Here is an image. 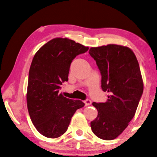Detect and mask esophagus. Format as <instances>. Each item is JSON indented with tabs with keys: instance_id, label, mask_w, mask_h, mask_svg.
Masks as SVG:
<instances>
[{
	"instance_id": "34e87169",
	"label": "esophagus",
	"mask_w": 157,
	"mask_h": 157,
	"mask_svg": "<svg viewBox=\"0 0 157 157\" xmlns=\"http://www.w3.org/2000/svg\"><path fill=\"white\" fill-rule=\"evenodd\" d=\"M84 104H85V106H89V105L91 104V101L90 99H86L84 101Z\"/></svg>"
}]
</instances>
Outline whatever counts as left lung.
<instances>
[{"label": "left lung", "instance_id": "8db88e82", "mask_svg": "<svg viewBox=\"0 0 157 157\" xmlns=\"http://www.w3.org/2000/svg\"><path fill=\"white\" fill-rule=\"evenodd\" d=\"M88 53L101 75V88L109 93L104 103L92 104L98 111L90 122L93 133L113 140L126 129L135 115L143 94L144 82L135 53L117 44L91 47Z\"/></svg>", "mask_w": 157, "mask_h": 157}]
</instances>
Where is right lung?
Wrapping results in <instances>:
<instances>
[{"instance_id":"1","label":"right lung","mask_w":157,"mask_h":157,"mask_svg":"<svg viewBox=\"0 0 157 157\" xmlns=\"http://www.w3.org/2000/svg\"><path fill=\"white\" fill-rule=\"evenodd\" d=\"M88 50L72 40L56 38L33 57L28 79L27 108L36 130L46 137L58 138L66 132L74 113L84 106L81 100L65 98L59 89L69 79L73 59Z\"/></svg>"}]
</instances>
